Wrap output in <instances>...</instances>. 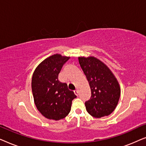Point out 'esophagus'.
I'll list each match as a JSON object with an SVG mask.
<instances>
[{
    "label": "esophagus",
    "instance_id": "34e87169",
    "mask_svg": "<svg viewBox=\"0 0 146 146\" xmlns=\"http://www.w3.org/2000/svg\"><path fill=\"white\" fill-rule=\"evenodd\" d=\"M74 94H75L76 95V96H78L79 93H78V90H75L74 91Z\"/></svg>",
    "mask_w": 146,
    "mask_h": 146
}]
</instances>
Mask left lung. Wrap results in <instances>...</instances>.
Here are the masks:
<instances>
[{
  "instance_id": "obj_1",
  "label": "left lung",
  "mask_w": 146,
  "mask_h": 146,
  "mask_svg": "<svg viewBox=\"0 0 146 146\" xmlns=\"http://www.w3.org/2000/svg\"><path fill=\"white\" fill-rule=\"evenodd\" d=\"M78 61L91 89L90 98L85 102L87 111L97 118L110 115L120 96L116 78L106 65L94 57H78Z\"/></svg>"
}]
</instances>
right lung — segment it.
<instances>
[{
    "label": "right lung",
    "instance_id": "obj_1",
    "mask_svg": "<svg viewBox=\"0 0 146 146\" xmlns=\"http://www.w3.org/2000/svg\"><path fill=\"white\" fill-rule=\"evenodd\" d=\"M70 57L51 56L42 62L34 72L32 91L36 106L48 119L59 120L68 114L72 102L76 98L66 83L58 80V74Z\"/></svg>",
    "mask_w": 146,
    "mask_h": 146
}]
</instances>
